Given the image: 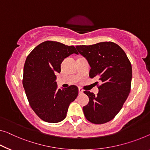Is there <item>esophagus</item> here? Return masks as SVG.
I'll return each instance as SVG.
<instances>
[{"mask_svg":"<svg viewBox=\"0 0 150 150\" xmlns=\"http://www.w3.org/2000/svg\"><path fill=\"white\" fill-rule=\"evenodd\" d=\"M79 93H80V94H81V93H83V90L81 88H79Z\"/></svg>","mask_w":150,"mask_h":150,"instance_id":"esophagus-1","label":"esophagus"}]
</instances>
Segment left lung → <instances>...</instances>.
I'll return each mask as SVG.
<instances>
[{
  "label": "left lung",
  "mask_w": 150,
  "mask_h": 150,
  "mask_svg": "<svg viewBox=\"0 0 150 150\" xmlns=\"http://www.w3.org/2000/svg\"><path fill=\"white\" fill-rule=\"evenodd\" d=\"M76 48L90 66L89 77H97L102 83L98 95L84 91L89 99L83 107L85 117L94 124L110 121L121 110L130 93L131 62L124 50L111 42L77 46Z\"/></svg>",
  "instance_id": "8db88e82"
}]
</instances>
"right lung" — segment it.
<instances>
[{
    "label": "right lung",
    "mask_w": 150,
    "mask_h": 150,
    "mask_svg": "<svg viewBox=\"0 0 150 150\" xmlns=\"http://www.w3.org/2000/svg\"><path fill=\"white\" fill-rule=\"evenodd\" d=\"M73 53L78 54L73 46L46 41L27 57L23 86L30 106L44 121L55 123L64 120L69 105L78 96L77 86L58 89L56 82L55 74L61 72L62 61Z\"/></svg>",
    "instance_id": "1"
}]
</instances>
